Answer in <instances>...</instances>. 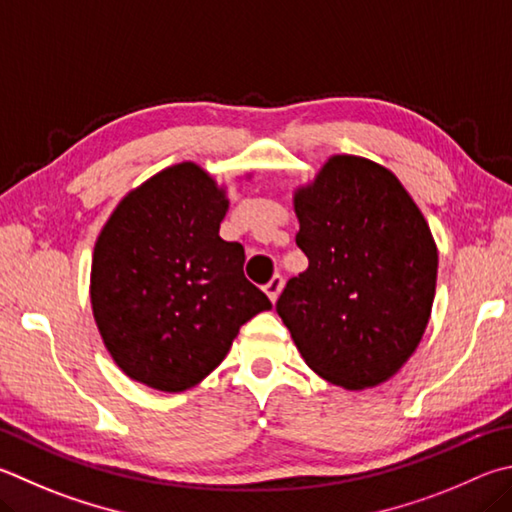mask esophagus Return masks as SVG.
I'll return each mask as SVG.
<instances>
[{"mask_svg": "<svg viewBox=\"0 0 512 512\" xmlns=\"http://www.w3.org/2000/svg\"><path fill=\"white\" fill-rule=\"evenodd\" d=\"M282 286H284V277H282V275H273L271 282H268V284L264 286V291H266L268 297H271V302H275L277 297H280Z\"/></svg>", "mask_w": 512, "mask_h": 512, "instance_id": "esophagus-1", "label": "esophagus"}]
</instances>
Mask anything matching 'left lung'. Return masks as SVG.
<instances>
[{
  "instance_id": "1",
  "label": "left lung",
  "mask_w": 512,
  "mask_h": 512,
  "mask_svg": "<svg viewBox=\"0 0 512 512\" xmlns=\"http://www.w3.org/2000/svg\"><path fill=\"white\" fill-rule=\"evenodd\" d=\"M309 268L275 309L315 374L345 389L385 383L421 342L439 255L421 210L374 161L338 154L295 192Z\"/></svg>"
}]
</instances>
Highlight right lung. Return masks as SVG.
Returning a JSON list of instances; mask_svg holds the SVG:
<instances>
[{
	"label": "right lung",
	"instance_id": "right-lung-1",
	"mask_svg": "<svg viewBox=\"0 0 512 512\" xmlns=\"http://www.w3.org/2000/svg\"><path fill=\"white\" fill-rule=\"evenodd\" d=\"M228 199L194 163L154 174L118 203L91 262V306L111 358L159 392L201 383L239 327L271 300L244 275V246L219 237Z\"/></svg>",
	"mask_w": 512,
	"mask_h": 512
}]
</instances>
